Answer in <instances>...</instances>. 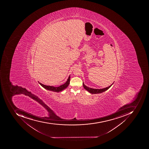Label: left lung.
I'll list each match as a JSON object with an SVG mask.
<instances>
[{
  "mask_svg": "<svg viewBox=\"0 0 149 149\" xmlns=\"http://www.w3.org/2000/svg\"><path fill=\"white\" fill-rule=\"evenodd\" d=\"M114 83V82H113ZM113 83H112L111 86H109L105 88H101V89H97V88H91L88 87L86 85L84 84V82H83V86L84 87V88L85 90H86L87 91L90 93L92 94H97V93H102L106 91H107L108 89H109L110 87H111L112 85H113Z\"/></svg>",
  "mask_w": 149,
  "mask_h": 149,
  "instance_id": "obj_1",
  "label": "left lung"
}]
</instances>
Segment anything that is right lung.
I'll return each mask as SVG.
<instances>
[{
    "label": "right lung",
    "mask_w": 149,
    "mask_h": 149,
    "mask_svg": "<svg viewBox=\"0 0 149 149\" xmlns=\"http://www.w3.org/2000/svg\"><path fill=\"white\" fill-rule=\"evenodd\" d=\"M70 75L69 76V77H68V79L66 82L64 84H63V85H61V86L58 87H54L53 86H46V85L42 84V83L39 82H38V83H39V84H40L42 87L44 88H45L46 90H48V91H52L58 93L59 92L62 91H63L64 89H65V88L68 87V85H69V83H70Z\"/></svg>",
    "instance_id": "obj_1"
}]
</instances>
